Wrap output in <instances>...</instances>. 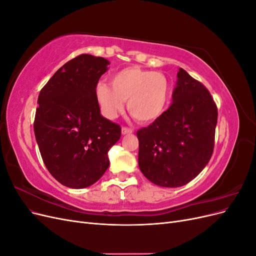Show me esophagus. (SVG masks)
Here are the masks:
<instances>
[{"label": "esophagus", "mask_w": 256, "mask_h": 256, "mask_svg": "<svg viewBox=\"0 0 256 256\" xmlns=\"http://www.w3.org/2000/svg\"><path fill=\"white\" fill-rule=\"evenodd\" d=\"M132 134V130H131L130 128H127V127H122V134Z\"/></svg>", "instance_id": "obj_1"}]
</instances>
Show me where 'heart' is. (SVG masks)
I'll return each mask as SVG.
<instances>
[{
    "instance_id": "b5f03b06",
    "label": "heart",
    "mask_w": 256,
    "mask_h": 256,
    "mask_svg": "<svg viewBox=\"0 0 256 256\" xmlns=\"http://www.w3.org/2000/svg\"><path fill=\"white\" fill-rule=\"evenodd\" d=\"M96 102L106 118L113 120L125 106L142 124H150L164 114L168 102V82L166 76L140 67H127L111 76V86L99 82Z\"/></svg>"
}]
</instances>
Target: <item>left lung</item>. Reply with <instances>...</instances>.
I'll return each mask as SVG.
<instances>
[{
	"instance_id": "1",
	"label": "left lung",
	"mask_w": 256,
	"mask_h": 256,
	"mask_svg": "<svg viewBox=\"0 0 256 256\" xmlns=\"http://www.w3.org/2000/svg\"><path fill=\"white\" fill-rule=\"evenodd\" d=\"M218 110L204 85L182 68L172 104L148 127L138 130V168L160 187L187 184L212 158Z\"/></svg>"
}]
</instances>
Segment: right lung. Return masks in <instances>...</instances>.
Listing matches in <instances>:
<instances>
[{"label": "right lung", "instance_id": "right-lung-1", "mask_svg": "<svg viewBox=\"0 0 256 256\" xmlns=\"http://www.w3.org/2000/svg\"><path fill=\"white\" fill-rule=\"evenodd\" d=\"M110 62L90 54L67 62L38 96L34 132L46 168L63 186L83 189L110 166L120 127L100 114L96 85Z\"/></svg>", "mask_w": 256, "mask_h": 256}]
</instances>
